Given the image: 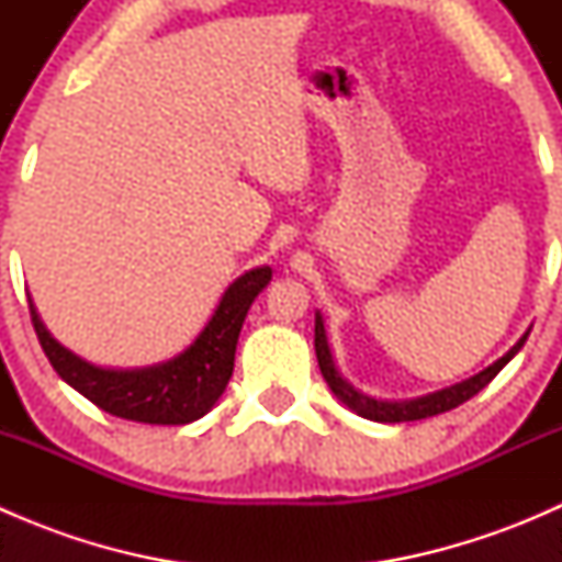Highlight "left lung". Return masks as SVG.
I'll list each match as a JSON object with an SVG mask.
<instances>
[{
    "label": "left lung",
    "instance_id": "obj_1",
    "mask_svg": "<svg viewBox=\"0 0 562 562\" xmlns=\"http://www.w3.org/2000/svg\"><path fill=\"white\" fill-rule=\"evenodd\" d=\"M527 334H530V328H527L522 337L517 339V345H514L508 353H503L501 359L492 361L486 370H481L479 375L468 378V381L454 383V386L449 389L432 391V394L416 396V400H375V396L364 394V391L356 389L353 383L345 381L342 372L337 370V361H334L331 345H328V337H326V326H323V315L315 313V353H317V367H321L323 372V381L328 383L331 394L337 396L345 407H350L356 416L370 418V422H381V424L418 422V418L438 416V413H446L451 411V407L468 402L470 396H475L481 389L490 386L492 378H495L497 372H501L503 367H506L508 361L522 350Z\"/></svg>",
    "mask_w": 562,
    "mask_h": 562
}]
</instances>
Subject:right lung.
Returning <instances> with one entry per match:
<instances>
[{
    "label": "right lung",
    "mask_w": 562,
    "mask_h": 562,
    "mask_svg": "<svg viewBox=\"0 0 562 562\" xmlns=\"http://www.w3.org/2000/svg\"><path fill=\"white\" fill-rule=\"evenodd\" d=\"M271 282L269 266L249 269L236 277L220 299L217 310L209 317L195 339L173 359L135 370H113L81 359L70 348L54 339L45 328L35 302L30 299V313L40 345L48 356L56 375L103 407L105 413L140 424H190L206 416L228 386L234 375L236 342L241 323L255 296Z\"/></svg>",
    "instance_id": "right-lung-1"
}]
</instances>
